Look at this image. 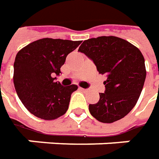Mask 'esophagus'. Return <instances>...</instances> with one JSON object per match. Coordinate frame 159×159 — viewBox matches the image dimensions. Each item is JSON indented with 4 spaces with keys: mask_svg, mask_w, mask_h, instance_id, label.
Returning a JSON list of instances; mask_svg holds the SVG:
<instances>
[{
    "mask_svg": "<svg viewBox=\"0 0 159 159\" xmlns=\"http://www.w3.org/2000/svg\"><path fill=\"white\" fill-rule=\"evenodd\" d=\"M80 90H81V91H83V92H87V91H88V89H82V88H80Z\"/></svg>",
    "mask_w": 159,
    "mask_h": 159,
    "instance_id": "obj_1",
    "label": "esophagus"
}]
</instances>
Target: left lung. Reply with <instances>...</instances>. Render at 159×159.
I'll return each instance as SVG.
<instances>
[{
  "instance_id": "1",
  "label": "left lung",
  "mask_w": 159,
  "mask_h": 159,
  "mask_svg": "<svg viewBox=\"0 0 159 159\" xmlns=\"http://www.w3.org/2000/svg\"><path fill=\"white\" fill-rule=\"evenodd\" d=\"M105 74V92L89 111L98 121L113 123L124 118L135 106L143 88L146 68L139 48L116 36H101L83 41L79 48Z\"/></svg>"
}]
</instances>
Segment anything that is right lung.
Instances as JSON below:
<instances>
[{
    "label": "right lung",
    "mask_w": 159,
    "mask_h": 159,
    "mask_svg": "<svg viewBox=\"0 0 159 159\" xmlns=\"http://www.w3.org/2000/svg\"><path fill=\"white\" fill-rule=\"evenodd\" d=\"M81 40L43 38L23 48L14 63V86L23 104L37 118L53 120L67 111L76 85L56 82L67 55Z\"/></svg>",
    "instance_id": "obj_1"
}]
</instances>
